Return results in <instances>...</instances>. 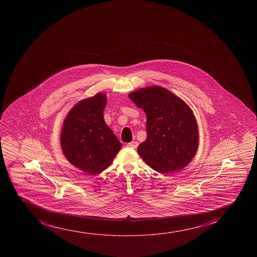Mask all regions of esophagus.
<instances>
[{"mask_svg":"<svg viewBox=\"0 0 257 257\" xmlns=\"http://www.w3.org/2000/svg\"><path fill=\"white\" fill-rule=\"evenodd\" d=\"M138 146H139V143H138L137 141H133V142H130V143L127 144L128 148H134V149H136L138 148Z\"/></svg>","mask_w":257,"mask_h":257,"instance_id":"obj_1","label":"esophagus"}]
</instances>
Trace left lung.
<instances>
[{
  "mask_svg": "<svg viewBox=\"0 0 257 257\" xmlns=\"http://www.w3.org/2000/svg\"><path fill=\"white\" fill-rule=\"evenodd\" d=\"M131 100L147 115V139L138 154L162 174L185 168L198 148L197 120L190 106L161 86L139 88Z\"/></svg>",
  "mask_w": 257,
  "mask_h": 257,
  "instance_id": "left-lung-1",
  "label": "left lung"
}]
</instances>
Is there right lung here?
Here are the masks:
<instances>
[{
	"label": "right lung",
	"instance_id": "right-lung-1",
	"mask_svg": "<svg viewBox=\"0 0 257 257\" xmlns=\"http://www.w3.org/2000/svg\"><path fill=\"white\" fill-rule=\"evenodd\" d=\"M106 103L107 96L102 92L81 100L67 113L61 127L64 156L90 176L107 169L122 148L103 118Z\"/></svg>",
	"mask_w": 257,
	"mask_h": 257
}]
</instances>
